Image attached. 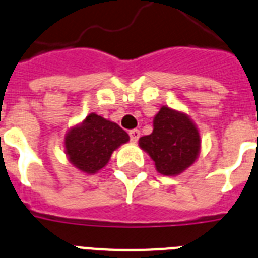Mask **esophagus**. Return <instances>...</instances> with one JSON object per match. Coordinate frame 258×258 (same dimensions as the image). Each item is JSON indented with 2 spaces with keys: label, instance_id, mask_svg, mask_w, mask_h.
I'll list each match as a JSON object with an SVG mask.
<instances>
[{
  "label": "esophagus",
  "instance_id": "obj_1",
  "mask_svg": "<svg viewBox=\"0 0 258 258\" xmlns=\"http://www.w3.org/2000/svg\"><path fill=\"white\" fill-rule=\"evenodd\" d=\"M128 135H130V139H131V142H138L140 138V131L136 128L131 130V131L128 133Z\"/></svg>",
  "mask_w": 258,
  "mask_h": 258
}]
</instances>
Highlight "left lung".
I'll return each mask as SVG.
<instances>
[{
  "label": "left lung",
  "mask_w": 258,
  "mask_h": 258,
  "mask_svg": "<svg viewBox=\"0 0 258 258\" xmlns=\"http://www.w3.org/2000/svg\"><path fill=\"white\" fill-rule=\"evenodd\" d=\"M139 146L155 161L157 172L176 176L196 161L201 139L189 116L162 106L153 119L152 134L142 136Z\"/></svg>",
  "instance_id": "obj_1"
}]
</instances>
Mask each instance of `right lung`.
Wrapping results in <instances>:
<instances>
[{"label":"right lung","mask_w":258,"mask_h":258,"mask_svg":"<svg viewBox=\"0 0 258 258\" xmlns=\"http://www.w3.org/2000/svg\"><path fill=\"white\" fill-rule=\"evenodd\" d=\"M128 140V134L116 123L92 112L67 134L66 151L76 168L85 173H96L107 164L111 153Z\"/></svg>","instance_id":"obj_1"}]
</instances>
